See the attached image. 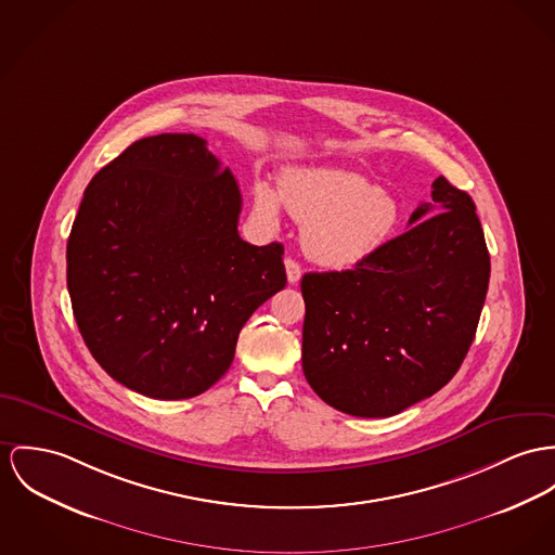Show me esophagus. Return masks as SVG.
Wrapping results in <instances>:
<instances>
[{
    "mask_svg": "<svg viewBox=\"0 0 555 555\" xmlns=\"http://www.w3.org/2000/svg\"><path fill=\"white\" fill-rule=\"evenodd\" d=\"M285 270H287V281L292 283V285H298L299 279H301V266H299L296 259H292V257H287L285 259Z\"/></svg>",
    "mask_w": 555,
    "mask_h": 555,
    "instance_id": "obj_1",
    "label": "esophagus"
}]
</instances>
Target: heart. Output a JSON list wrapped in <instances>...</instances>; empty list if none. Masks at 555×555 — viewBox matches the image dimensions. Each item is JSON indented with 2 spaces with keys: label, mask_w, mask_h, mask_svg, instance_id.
<instances>
[{
  "label": "heart",
  "mask_w": 555,
  "mask_h": 555,
  "mask_svg": "<svg viewBox=\"0 0 555 555\" xmlns=\"http://www.w3.org/2000/svg\"><path fill=\"white\" fill-rule=\"evenodd\" d=\"M276 190L257 181L254 207L263 223L276 225L281 201L304 225V251L325 268H352L376 256L392 238L401 209L367 177L341 169H296Z\"/></svg>",
  "instance_id": "1"
}]
</instances>
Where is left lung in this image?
Returning a JSON list of instances; mask_svg holds the SVG:
<instances>
[{
	"label": "left lung",
	"mask_w": 555,
	"mask_h": 555,
	"mask_svg": "<svg viewBox=\"0 0 555 555\" xmlns=\"http://www.w3.org/2000/svg\"><path fill=\"white\" fill-rule=\"evenodd\" d=\"M430 196L354 270L301 276L304 376L344 414H399L450 383L469 352L488 247L467 192L437 177Z\"/></svg>",
	"instance_id": "obj_1"
}]
</instances>
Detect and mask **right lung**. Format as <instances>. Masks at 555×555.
Masks as SVG:
<instances>
[{"label": "right lung", "mask_w": 555, "mask_h": 555, "mask_svg": "<svg viewBox=\"0 0 555 555\" xmlns=\"http://www.w3.org/2000/svg\"><path fill=\"white\" fill-rule=\"evenodd\" d=\"M241 190L196 134L145 137L92 177L67 289L96 363L152 399H190L232 365L243 325L287 285L283 245L238 236Z\"/></svg>", "instance_id": "right-lung-1"}]
</instances>
